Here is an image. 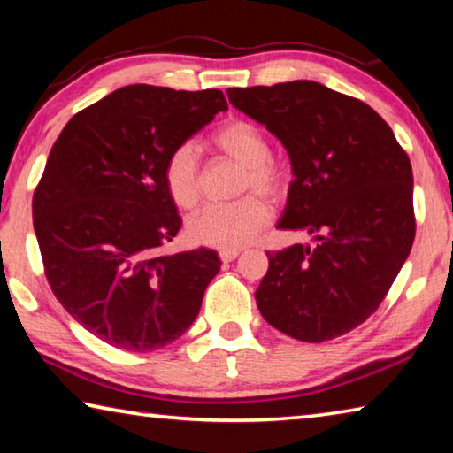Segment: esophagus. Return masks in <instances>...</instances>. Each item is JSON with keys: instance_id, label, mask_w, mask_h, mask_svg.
Instances as JSON below:
<instances>
[{"instance_id": "34e87169", "label": "esophagus", "mask_w": 453, "mask_h": 453, "mask_svg": "<svg viewBox=\"0 0 453 453\" xmlns=\"http://www.w3.org/2000/svg\"><path fill=\"white\" fill-rule=\"evenodd\" d=\"M242 254V250L237 248V250H221L219 251V259L221 262H234V259Z\"/></svg>"}]
</instances>
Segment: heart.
I'll list each match as a JSON object with an SVG mask.
<instances>
[{"instance_id":"b5f03b06","label":"heart","mask_w":453,"mask_h":453,"mask_svg":"<svg viewBox=\"0 0 453 453\" xmlns=\"http://www.w3.org/2000/svg\"><path fill=\"white\" fill-rule=\"evenodd\" d=\"M211 148L243 165L242 191L256 189L267 197L286 194L289 170L270 157V142L257 126L229 119L211 135ZM164 186L180 210H194L202 197L197 157L191 145H180L165 159ZM272 218L264 197L250 194L234 203L208 205L188 219V235L197 245L237 250L251 243Z\"/></svg>"}]
</instances>
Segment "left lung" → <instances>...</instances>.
Instances as JSON below:
<instances>
[{"label": "left lung", "instance_id": "1", "mask_svg": "<svg viewBox=\"0 0 453 453\" xmlns=\"http://www.w3.org/2000/svg\"><path fill=\"white\" fill-rule=\"evenodd\" d=\"M227 97L288 150L294 180L278 227L318 240L267 251L259 313L300 342L351 332L380 308L416 237L408 153L370 105L318 81L232 88Z\"/></svg>", "mask_w": 453, "mask_h": 453}]
</instances>
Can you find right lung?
<instances>
[{
    "label": "right lung",
    "instance_id": "add662e5",
    "mask_svg": "<svg viewBox=\"0 0 453 453\" xmlns=\"http://www.w3.org/2000/svg\"><path fill=\"white\" fill-rule=\"evenodd\" d=\"M226 110L219 89L135 83L75 113L53 143L32 203L45 278L65 311L113 348L178 340L219 272L208 248L162 254L181 227L164 165Z\"/></svg>",
    "mask_w": 453,
    "mask_h": 453
}]
</instances>
